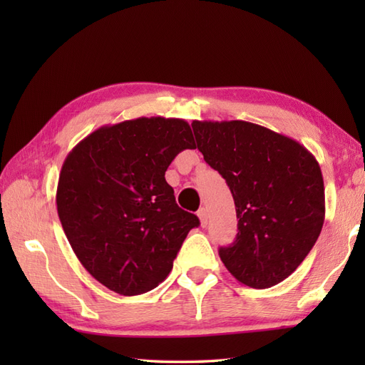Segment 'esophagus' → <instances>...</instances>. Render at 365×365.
Listing matches in <instances>:
<instances>
[{
  "mask_svg": "<svg viewBox=\"0 0 365 365\" xmlns=\"http://www.w3.org/2000/svg\"><path fill=\"white\" fill-rule=\"evenodd\" d=\"M197 216H199V220H200V226L205 227L207 222H208V212H207V208H204V207L199 208Z\"/></svg>",
  "mask_w": 365,
  "mask_h": 365,
  "instance_id": "obj_1",
  "label": "esophagus"
}]
</instances>
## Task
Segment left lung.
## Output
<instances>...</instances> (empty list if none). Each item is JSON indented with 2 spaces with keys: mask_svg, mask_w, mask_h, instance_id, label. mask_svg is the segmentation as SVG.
Instances as JSON below:
<instances>
[{
  "mask_svg": "<svg viewBox=\"0 0 365 365\" xmlns=\"http://www.w3.org/2000/svg\"><path fill=\"white\" fill-rule=\"evenodd\" d=\"M197 149L226 178L238 234L220 257L238 282L268 289L289 277L319 238L324 185L319 161L294 139L245 120H192Z\"/></svg>",
  "mask_w": 365,
  "mask_h": 365,
  "instance_id": "obj_1",
  "label": "left lung"
}]
</instances>
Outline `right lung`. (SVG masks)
<instances>
[{
  "instance_id": "add662e5",
  "label": "right lung",
  "mask_w": 365,
  "mask_h": 365,
  "mask_svg": "<svg viewBox=\"0 0 365 365\" xmlns=\"http://www.w3.org/2000/svg\"><path fill=\"white\" fill-rule=\"evenodd\" d=\"M185 149H196L187 120L139 118L97 128L64 160L61 224L81 265L110 290L133 297L155 289L199 226L165 178Z\"/></svg>"
}]
</instances>
